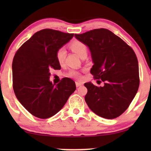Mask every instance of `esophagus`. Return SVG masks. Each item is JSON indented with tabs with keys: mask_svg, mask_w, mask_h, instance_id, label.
Returning a JSON list of instances; mask_svg holds the SVG:
<instances>
[{
	"mask_svg": "<svg viewBox=\"0 0 151 151\" xmlns=\"http://www.w3.org/2000/svg\"><path fill=\"white\" fill-rule=\"evenodd\" d=\"M82 84H83L81 83V82H76V86H77V87H79V86H82Z\"/></svg>",
	"mask_w": 151,
	"mask_h": 151,
	"instance_id": "esophagus-1",
	"label": "esophagus"
}]
</instances>
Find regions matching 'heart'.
Here are the masks:
<instances>
[{
  "label": "heart",
  "instance_id": "b5f03b06",
  "mask_svg": "<svg viewBox=\"0 0 151 151\" xmlns=\"http://www.w3.org/2000/svg\"><path fill=\"white\" fill-rule=\"evenodd\" d=\"M70 47L73 51L74 52L79 55V56L82 57V55L84 54H87V47L84 44V42H81L79 40H74L72 42L70 45ZM55 57H56L57 61L58 62L59 64H63L65 61V57H66V50L64 47H60L58 49L55 53ZM67 76L70 78H80L81 76L80 73L78 71L74 69H71L67 73Z\"/></svg>",
  "mask_w": 151,
  "mask_h": 151
}]
</instances>
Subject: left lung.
Returning a JSON list of instances; mask_svg holds the SVG:
<instances>
[{"mask_svg":"<svg viewBox=\"0 0 151 151\" xmlns=\"http://www.w3.org/2000/svg\"><path fill=\"white\" fill-rule=\"evenodd\" d=\"M87 45L94 65L91 69L97 82L84 84L85 101L91 110L106 119H114L128 109L139 85L137 56L129 45L106 29H96L75 34Z\"/></svg>","mask_w":151,"mask_h":151,"instance_id":"8db88e82","label":"left lung"}]
</instances>
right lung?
<instances>
[{"instance_id": "1", "label": "right lung", "mask_w": 151, "mask_h": 151, "mask_svg": "<svg viewBox=\"0 0 151 151\" xmlns=\"http://www.w3.org/2000/svg\"><path fill=\"white\" fill-rule=\"evenodd\" d=\"M73 34L45 29L18 49L12 63L13 88L22 106L35 117L47 119L60 111L75 91V82L64 78L55 86L49 70L60 69L55 53Z\"/></svg>"}]
</instances>
